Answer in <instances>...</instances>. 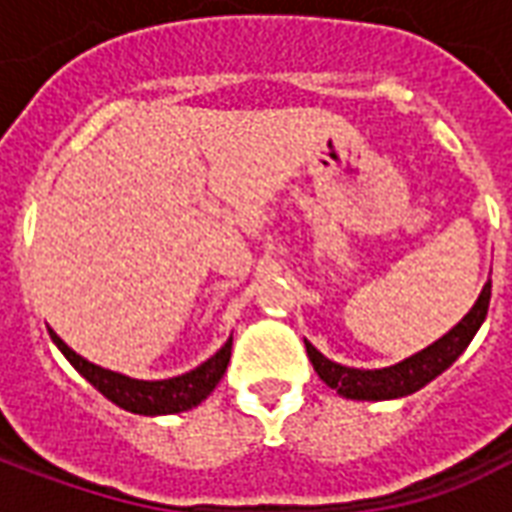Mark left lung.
I'll use <instances>...</instances> for the list:
<instances>
[{"instance_id":"obj_1","label":"left lung","mask_w":512,"mask_h":512,"mask_svg":"<svg viewBox=\"0 0 512 512\" xmlns=\"http://www.w3.org/2000/svg\"><path fill=\"white\" fill-rule=\"evenodd\" d=\"M488 301H491V282H485L472 310L466 312L444 337H439L428 348H422L419 354L408 356V359L392 367H381V370H359V367L337 365L332 359H326L307 340H304V345H307V356H310L312 367L321 376L323 384L337 389L343 397H351V400L406 397L422 389L425 384H430L436 376H441L466 351V345L472 343V337L483 326L485 315H488Z\"/></svg>"}]
</instances>
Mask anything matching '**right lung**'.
<instances>
[{
  "instance_id": "obj_1",
  "label": "right lung",
  "mask_w": 512,
  "mask_h": 512,
  "mask_svg": "<svg viewBox=\"0 0 512 512\" xmlns=\"http://www.w3.org/2000/svg\"><path fill=\"white\" fill-rule=\"evenodd\" d=\"M51 340L60 348L65 359L71 362L79 373H82L90 384L109 397L115 406L126 408L131 414H145V417H156V414H178V411H189V408L200 406L205 397L211 395L216 384L222 381L227 362H230V351H233V337L216 351V354L194 367L189 373L175 378H164V381H139V378H128L123 373H112L104 367L87 362L73 348L62 343L60 337L49 329Z\"/></svg>"
}]
</instances>
